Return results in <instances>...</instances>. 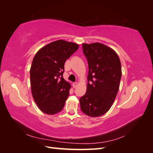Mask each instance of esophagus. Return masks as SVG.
<instances>
[{"label": "esophagus", "instance_id": "obj_1", "mask_svg": "<svg viewBox=\"0 0 153 153\" xmlns=\"http://www.w3.org/2000/svg\"><path fill=\"white\" fill-rule=\"evenodd\" d=\"M77 83L76 82H74L73 84V88H76V87H77Z\"/></svg>", "mask_w": 153, "mask_h": 153}]
</instances>
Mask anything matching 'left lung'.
<instances>
[{
	"mask_svg": "<svg viewBox=\"0 0 153 153\" xmlns=\"http://www.w3.org/2000/svg\"><path fill=\"white\" fill-rule=\"evenodd\" d=\"M89 73L87 91L80 99L81 110L88 116L106 113L116 98L121 78V64L117 53L102 43L82 44Z\"/></svg>",
	"mask_w": 153,
	"mask_h": 153,
	"instance_id": "left-lung-1",
	"label": "left lung"
}]
</instances>
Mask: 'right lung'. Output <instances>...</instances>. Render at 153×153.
Returning a JSON list of instances; mask_svg holds the SVG:
<instances>
[{
  "label": "right lung",
  "mask_w": 153,
  "mask_h": 153,
  "mask_svg": "<svg viewBox=\"0 0 153 153\" xmlns=\"http://www.w3.org/2000/svg\"><path fill=\"white\" fill-rule=\"evenodd\" d=\"M79 48L75 43L59 39L36 53L30 69L31 92L40 110L53 115L62 110L71 85L64 79V63Z\"/></svg>",
  "instance_id": "right-lung-1"
}]
</instances>
